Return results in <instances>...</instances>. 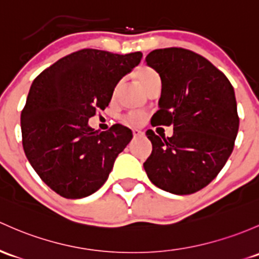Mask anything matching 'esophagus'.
I'll use <instances>...</instances> for the list:
<instances>
[{"instance_id": "esophagus-1", "label": "esophagus", "mask_w": 259, "mask_h": 259, "mask_svg": "<svg viewBox=\"0 0 259 259\" xmlns=\"http://www.w3.org/2000/svg\"><path fill=\"white\" fill-rule=\"evenodd\" d=\"M133 135H134V138H140L143 137L144 133L139 129H133Z\"/></svg>"}]
</instances>
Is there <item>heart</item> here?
Wrapping results in <instances>:
<instances>
[{
  "label": "heart",
  "mask_w": 259,
  "mask_h": 259,
  "mask_svg": "<svg viewBox=\"0 0 259 259\" xmlns=\"http://www.w3.org/2000/svg\"><path fill=\"white\" fill-rule=\"evenodd\" d=\"M137 77H138L139 81L143 84V87L145 89L150 85L152 81L160 79V77H159V74L156 73V70H154L152 68L148 67V65H141L140 68H138ZM118 88L119 87H116L115 93H116V91H118ZM144 120H145V115H144V113H140V111H133V113L127 114V115L125 116V121H126L127 124H132V125L141 124Z\"/></svg>",
  "instance_id": "heart-1"
}]
</instances>
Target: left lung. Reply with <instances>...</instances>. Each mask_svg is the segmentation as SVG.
<instances>
[{
  "instance_id": "1",
  "label": "left lung",
  "mask_w": 259,
  "mask_h": 259,
  "mask_svg": "<svg viewBox=\"0 0 259 259\" xmlns=\"http://www.w3.org/2000/svg\"><path fill=\"white\" fill-rule=\"evenodd\" d=\"M145 61L161 78L151 125H172L174 135L146 132L152 151L144 168L159 189L194 194L219 175L232 154L239 126L235 91L221 70L189 50H155Z\"/></svg>"
}]
</instances>
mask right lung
<instances>
[{
  "label": "right lung",
  "mask_w": 259,
  "mask_h": 259,
  "mask_svg": "<svg viewBox=\"0 0 259 259\" xmlns=\"http://www.w3.org/2000/svg\"><path fill=\"white\" fill-rule=\"evenodd\" d=\"M143 53L81 50L52 64L33 80L21 114L23 150L54 192L83 198L104 185L116 156L133 139L129 127L88 126L105 109L114 88L140 63Z\"/></svg>",
  "instance_id": "add662e5"
}]
</instances>
